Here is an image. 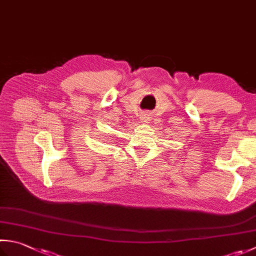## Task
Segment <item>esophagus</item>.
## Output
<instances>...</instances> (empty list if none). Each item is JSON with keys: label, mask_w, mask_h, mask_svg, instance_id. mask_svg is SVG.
I'll return each mask as SVG.
<instances>
[{"label": "esophagus", "mask_w": 256, "mask_h": 256, "mask_svg": "<svg viewBox=\"0 0 256 256\" xmlns=\"http://www.w3.org/2000/svg\"><path fill=\"white\" fill-rule=\"evenodd\" d=\"M150 120H151V118H150V115H148V114L144 113V114H142V115H141V121H142L143 123H148Z\"/></svg>", "instance_id": "34e87169"}]
</instances>
